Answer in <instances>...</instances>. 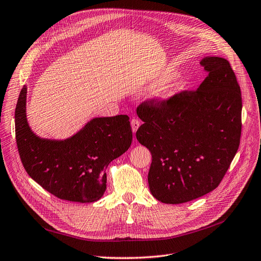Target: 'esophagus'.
Wrapping results in <instances>:
<instances>
[{
    "mask_svg": "<svg viewBox=\"0 0 261 261\" xmlns=\"http://www.w3.org/2000/svg\"><path fill=\"white\" fill-rule=\"evenodd\" d=\"M140 126H141V122H140V120L138 118H132L131 119V127H132V131L134 133L138 131Z\"/></svg>",
    "mask_w": 261,
    "mask_h": 261,
    "instance_id": "34e87169",
    "label": "esophagus"
}]
</instances>
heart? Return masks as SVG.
Listing matches in <instances>:
<instances>
[{
  "instance_id": "obj_1",
  "label": "heart",
  "mask_w": 261,
  "mask_h": 261,
  "mask_svg": "<svg viewBox=\"0 0 261 261\" xmlns=\"http://www.w3.org/2000/svg\"><path fill=\"white\" fill-rule=\"evenodd\" d=\"M169 77H171V76H162L160 79H158L156 81H154V83H152V86H158V85H162V84L166 83L169 80ZM172 95H173V92H167L165 94V97H169Z\"/></svg>"
}]
</instances>
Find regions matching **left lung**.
<instances>
[{
  "mask_svg": "<svg viewBox=\"0 0 261 261\" xmlns=\"http://www.w3.org/2000/svg\"><path fill=\"white\" fill-rule=\"evenodd\" d=\"M208 72L195 90L145 100L137 110L144 123L138 141L151 152V194L182 203L218 188L239 148L242 98L229 62L208 56Z\"/></svg>",
  "mask_w": 261,
  "mask_h": 261,
  "instance_id": "left-lung-1",
  "label": "left lung"
}]
</instances>
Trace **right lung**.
<instances>
[{"instance_id":"add662e5","label":"right lung","mask_w":261,"mask_h":261,"mask_svg":"<svg viewBox=\"0 0 261 261\" xmlns=\"http://www.w3.org/2000/svg\"><path fill=\"white\" fill-rule=\"evenodd\" d=\"M27 87L15 111V131L21 162L29 176L58 198L93 202L107 190V168L132 143L127 115L94 118L64 141L40 139L27 120Z\"/></svg>"}]
</instances>
